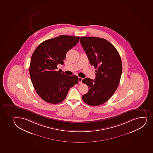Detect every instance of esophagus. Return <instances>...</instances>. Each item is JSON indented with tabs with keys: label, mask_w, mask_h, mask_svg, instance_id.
I'll use <instances>...</instances> for the list:
<instances>
[{
	"label": "esophagus",
	"mask_w": 153,
	"mask_h": 153,
	"mask_svg": "<svg viewBox=\"0 0 153 153\" xmlns=\"http://www.w3.org/2000/svg\"><path fill=\"white\" fill-rule=\"evenodd\" d=\"M82 78L79 77L78 78V81H79V83L81 84L82 83Z\"/></svg>",
	"instance_id": "34e87169"
}]
</instances>
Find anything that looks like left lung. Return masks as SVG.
<instances>
[{
	"mask_svg": "<svg viewBox=\"0 0 153 153\" xmlns=\"http://www.w3.org/2000/svg\"><path fill=\"white\" fill-rule=\"evenodd\" d=\"M80 41L90 64L97 69L94 80L89 78L82 80L89 88L82 99L90 105H100L113 95L119 85L122 73L121 58L116 48L106 39L81 36Z\"/></svg>",
	"mask_w": 153,
	"mask_h": 153,
	"instance_id": "obj_1",
	"label": "left lung"
}]
</instances>
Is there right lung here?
I'll return each mask as SVG.
<instances>
[{
  "label": "right lung",
  "mask_w": 153,
  "mask_h": 153,
  "mask_svg": "<svg viewBox=\"0 0 153 153\" xmlns=\"http://www.w3.org/2000/svg\"><path fill=\"white\" fill-rule=\"evenodd\" d=\"M79 36L61 35L40 44L32 55L29 72L33 87L39 97L52 104L61 102L70 89L78 83L77 76H69L57 71L67 52L79 41Z\"/></svg>",
  "instance_id": "add662e5"
}]
</instances>
